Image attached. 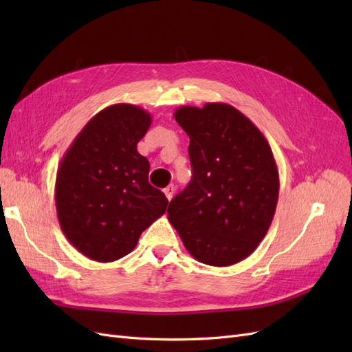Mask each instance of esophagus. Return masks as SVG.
I'll use <instances>...</instances> for the list:
<instances>
[{
	"instance_id": "obj_1",
	"label": "esophagus",
	"mask_w": 352,
	"mask_h": 352,
	"mask_svg": "<svg viewBox=\"0 0 352 352\" xmlns=\"http://www.w3.org/2000/svg\"><path fill=\"white\" fill-rule=\"evenodd\" d=\"M175 190H176V188H175L173 185H170V186H167V188L164 189V194H166V197H167V199H168V201L173 198V195H175Z\"/></svg>"
}]
</instances>
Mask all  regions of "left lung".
Returning <instances> with one entry per match:
<instances>
[{
  "label": "left lung",
  "instance_id": "8db88e82",
  "mask_svg": "<svg viewBox=\"0 0 352 352\" xmlns=\"http://www.w3.org/2000/svg\"><path fill=\"white\" fill-rule=\"evenodd\" d=\"M175 119L189 136L192 179L170 201L167 219L199 263L236 264L258 247L278 206L272 148L247 116L225 102L182 105Z\"/></svg>",
  "mask_w": 352,
  "mask_h": 352
}]
</instances>
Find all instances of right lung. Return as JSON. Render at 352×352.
<instances>
[{
  "label": "right lung",
  "instance_id": "1",
  "mask_svg": "<svg viewBox=\"0 0 352 352\" xmlns=\"http://www.w3.org/2000/svg\"><path fill=\"white\" fill-rule=\"evenodd\" d=\"M151 123L138 105H110L85 124L58 164L60 228L94 261L124 257L166 212L168 199L148 182L150 162L136 148Z\"/></svg>",
  "mask_w": 352,
  "mask_h": 352
}]
</instances>
